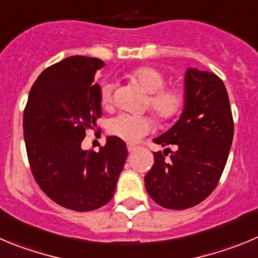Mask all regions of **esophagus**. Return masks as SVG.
I'll return each instance as SVG.
<instances>
[{"label":"esophagus","mask_w":258,"mask_h":258,"mask_svg":"<svg viewBox=\"0 0 258 258\" xmlns=\"http://www.w3.org/2000/svg\"><path fill=\"white\" fill-rule=\"evenodd\" d=\"M138 148H139V146L135 145V144H128V145H127V149H128L130 153L136 152V150H138Z\"/></svg>","instance_id":"esophagus-1"}]
</instances>
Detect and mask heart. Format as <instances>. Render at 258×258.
Here are the masks:
<instances>
[{
    "instance_id": "b5f03b06",
    "label": "heart",
    "mask_w": 258,
    "mask_h": 258,
    "mask_svg": "<svg viewBox=\"0 0 258 258\" xmlns=\"http://www.w3.org/2000/svg\"><path fill=\"white\" fill-rule=\"evenodd\" d=\"M131 78L149 94L148 106L159 119L167 120L176 117L184 106L185 94L177 86H164L166 78L153 67H140L131 73ZM115 83L104 81L100 85V101L105 108H110L114 97ZM154 128V122L148 115L119 114L109 120L108 131L113 136L127 143H135Z\"/></svg>"
}]
</instances>
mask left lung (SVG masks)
Instances as JSON below:
<instances>
[{
    "instance_id": "8db88e82",
    "label": "left lung",
    "mask_w": 258,
    "mask_h": 258,
    "mask_svg": "<svg viewBox=\"0 0 258 258\" xmlns=\"http://www.w3.org/2000/svg\"><path fill=\"white\" fill-rule=\"evenodd\" d=\"M233 136V114L224 82L210 72L189 68L184 112L168 131L153 140L167 148L153 153L154 164L145 176L150 198L169 210H186L203 202L219 184ZM168 151L171 155L166 158Z\"/></svg>"
}]
</instances>
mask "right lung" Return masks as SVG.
I'll return each instance as SVG.
<instances>
[{
	"label": "right lung",
	"instance_id": "1",
	"mask_svg": "<svg viewBox=\"0 0 258 258\" xmlns=\"http://www.w3.org/2000/svg\"><path fill=\"white\" fill-rule=\"evenodd\" d=\"M104 61L71 56L46 68L32 86L23 130L32 173L46 196L68 210L87 212L114 196L127 158L122 139L108 136L99 152L83 150L87 130L101 117L100 86L94 83Z\"/></svg>",
	"mask_w": 258,
	"mask_h": 258
}]
</instances>
